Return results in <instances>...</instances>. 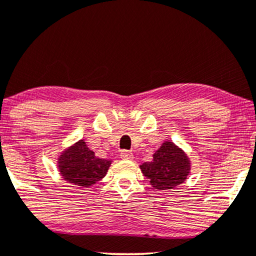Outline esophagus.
<instances>
[{"label": "esophagus", "mask_w": 256, "mask_h": 256, "mask_svg": "<svg viewBox=\"0 0 256 256\" xmlns=\"http://www.w3.org/2000/svg\"><path fill=\"white\" fill-rule=\"evenodd\" d=\"M120 158L122 160H132V158H134V154H132L131 151L124 150V151H122Z\"/></svg>", "instance_id": "34e87169"}]
</instances>
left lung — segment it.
I'll return each mask as SVG.
<instances>
[{
	"mask_svg": "<svg viewBox=\"0 0 256 256\" xmlns=\"http://www.w3.org/2000/svg\"><path fill=\"white\" fill-rule=\"evenodd\" d=\"M139 168L154 189L168 190L186 182L190 172V160L182 148L168 140L154 152V160Z\"/></svg>",
	"mask_w": 256,
	"mask_h": 256,
	"instance_id": "obj_1",
	"label": "left lung"
}]
</instances>
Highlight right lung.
Wrapping results in <instances>:
<instances>
[{
  "mask_svg": "<svg viewBox=\"0 0 256 256\" xmlns=\"http://www.w3.org/2000/svg\"><path fill=\"white\" fill-rule=\"evenodd\" d=\"M110 166L111 160L96 157L84 139L62 151L58 158V168L64 180L82 188L104 178Z\"/></svg>",
  "mask_w": 256,
  "mask_h": 256,
  "instance_id": "add662e5",
  "label": "right lung"
}]
</instances>
